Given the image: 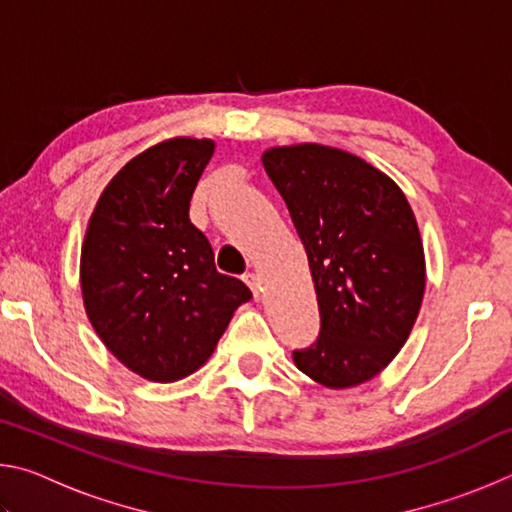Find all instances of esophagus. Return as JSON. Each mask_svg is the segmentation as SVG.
Here are the masks:
<instances>
[{
	"label": "esophagus",
	"instance_id": "34e87169",
	"mask_svg": "<svg viewBox=\"0 0 512 512\" xmlns=\"http://www.w3.org/2000/svg\"><path fill=\"white\" fill-rule=\"evenodd\" d=\"M244 282L248 284L250 289H253V296H255V300L262 298V293H259V277H257L255 273H246V275H244Z\"/></svg>",
	"mask_w": 512,
	"mask_h": 512
}]
</instances>
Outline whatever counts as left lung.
<instances>
[{
	"mask_svg": "<svg viewBox=\"0 0 512 512\" xmlns=\"http://www.w3.org/2000/svg\"><path fill=\"white\" fill-rule=\"evenodd\" d=\"M307 250L320 334L293 352L327 388L379 375L409 339L424 296V248L413 210L386 173L323 144L262 155Z\"/></svg>",
	"mask_w": 512,
	"mask_h": 512,
	"instance_id": "obj_1",
	"label": "left lung"
}]
</instances>
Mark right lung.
<instances>
[{
    "instance_id": "add662e5",
    "label": "right lung",
    "mask_w": 512,
    "mask_h": 512,
    "mask_svg": "<svg viewBox=\"0 0 512 512\" xmlns=\"http://www.w3.org/2000/svg\"><path fill=\"white\" fill-rule=\"evenodd\" d=\"M212 140L173 137L135 155L99 196L81 248V291L103 345L128 370L178 381L212 357L253 293L214 266L189 201Z\"/></svg>"
}]
</instances>
